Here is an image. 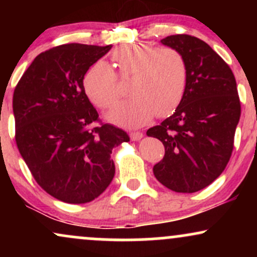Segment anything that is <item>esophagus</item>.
I'll use <instances>...</instances> for the list:
<instances>
[{
  "label": "esophagus",
  "instance_id": "1",
  "mask_svg": "<svg viewBox=\"0 0 257 257\" xmlns=\"http://www.w3.org/2000/svg\"><path fill=\"white\" fill-rule=\"evenodd\" d=\"M129 137H131V140H133V141H139L140 139H143V133L132 132L131 134H129Z\"/></svg>",
  "mask_w": 257,
  "mask_h": 257
}]
</instances>
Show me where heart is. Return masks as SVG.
Listing matches in <instances>:
<instances>
[{
  "mask_svg": "<svg viewBox=\"0 0 257 257\" xmlns=\"http://www.w3.org/2000/svg\"><path fill=\"white\" fill-rule=\"evenodd\" d=\"M113 66L122 78H131L132 98L120 101L106 114L111 123L128 128L147 124L153 116L173 113L184 99L188 66L174 48L149 43L123 44L112 53ZM85 94L93 104L107 108L118 98L117 76L104 61L93 64L83 77Z\"/></svg>",
  "mask_w": 257,
  "mask_h": 257,
  "instance_id": "1",
  "label": "heart"
}]
</instances>
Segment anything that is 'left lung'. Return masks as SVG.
I'll use <instances>...</instances> for the list:
<instances>
[{
	"label": "left lung",
	"mask_w": 257,
	"mask_h": 257,
	"mask_svg": "<svg viewBox=\"0 0 257 257\" xmlns=\"http://www.w3.org/2000/svg\"><path fill=\"white\" fill-rule=\"evenodd\" d=\"M161 43L184 55L188 82L175 112L146 132L166 149L153 174L169 190L193 193L219 178L231 158L240 117L237 83L228 65L204 41L173 35Z\"/></svg>",
	"instance_id": "8db88e82"
}]
</instances>
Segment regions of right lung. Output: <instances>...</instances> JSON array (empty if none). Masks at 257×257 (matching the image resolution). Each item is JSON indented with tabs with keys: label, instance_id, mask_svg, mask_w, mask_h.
<instances>
[{
	"label": "right lung",
	"instance_id": "obj_1",
	"mask_svg": "<svg viewBox=\"0 0 257 257\" xmlns=\"http://www.w3.org/2000/svg\"><path fill=\"white\" fill-rule=\"evenodd\" d=\"M112 46L70 43L41 53L13 94L16 141L37 184L61 202L82 204L114 176L112 149L129 141L111 124L94 126L98 112L83 77Z\"/></svg>",
	"mask_w": 257,
	"mask_h": 257
}]
</instances>
